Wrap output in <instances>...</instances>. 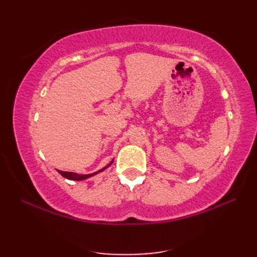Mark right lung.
<instances>
[{
  "label": "right lung",
  "instance_id": "add662e5",
  "mask_svg": "<svg viewBox=\"0 0 257 257\" xmlns=\"http://www.w3.org/2000/svg\"><path fill=\"white\" fill-rule=\"evenodd\" d=\"M112 161H113V160H112ZM112 161H111L110 163H109V165H108L107 167H105V168H103V169H101V170L97 171V172H95V173H91V174H77V173H73V172H66V171H59V170H57V171H58L59 173H61L64 178L69 179V180H78V181H80V180H85V179H87V178H90V177H92V176H95V174H97V173H99V172L103 171V170H105L106 168H108L109 166L111 165Z\"/></svg>",
  "mask_w": 257,
  "mask_h": 257
}]
</instances>
